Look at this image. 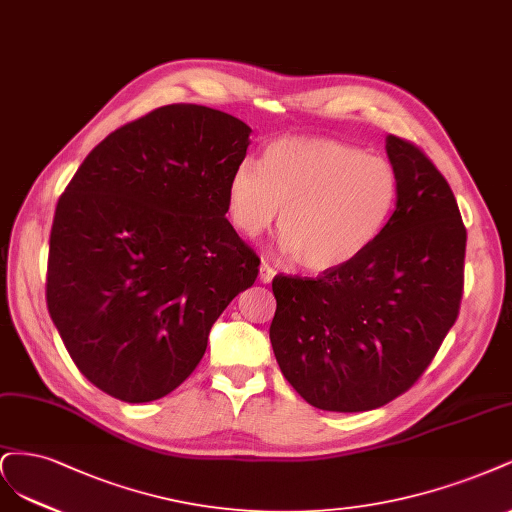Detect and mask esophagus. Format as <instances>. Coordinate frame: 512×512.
Instances as JSON below:
<instances>
[{
    "label": "esophagus",
    "mask_w": 512,
    "mask_h": 512,
    "mask_svg": "<svg viewBox=\"0 0 512 512\" xmlns=\"http://www.w3.org/2000/svg\"><path fill=\"white\" fill-rule=\"evenodd\" d=\"M274 268L270 266L268 261H261V266H259V278L263 280V283H270V280L274 278Z\"/></svg>",
    "instance_id": "obj_1"
}]
</instances>
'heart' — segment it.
Wrapping results in <instances>:
<instances>
[{
    "instance_id": "obj_1",
    "label": "heart",
    "mask_w": 512,
    "mask_h": 512,
    "mask_svg": "<svg viewBox=\"0 0 512 512\" xmlns=\"http://www.w3.org/2000/svg\"><path fill=\"white\" fill-rule=\"evenodd\" d=\"M400 197L393 163L338 140L287 138L261 161L244 159L229 176V219L259 236L280 213V244L308 270L344 266L383 234Z\"/></svg>"
}]
</instances>
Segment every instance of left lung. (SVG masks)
<instances>
[{"label":"left lung","instance_id":"1","mask_svg":"<svg viewBox=\"0 0 512 512\" xmlns=\"http://www.w3.org/2000/svg\"><path fill=\"white\" fill-rule=\"evenodd\" d=\"M400 197L366 253L317 278L278 274L270 340L280 372L315 408L361 412L415 385L457 321L466 227L419 146L387 136Z\"/></svg>","mask_w":512,"mask_h":512}]
</instances>
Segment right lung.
<instances>
[{
  "instance_id": "1",
  "label": "right lung",
  "mask_w": 512,
  "mask_h": 512,
  "mask_svg": "<svg viewBox=\"0 0 512 512\" xmlns=\"http://www.w3.org/2000/svg\"><path fill=\"white\" fill-rule=\"evenodd\" d=\"M251 127L170 104L97 144L61 193L46 306L76 368L112 398L153 402L200 364L212 323L259 274L227 221Z\"/></svg>"
}]
</instances>
